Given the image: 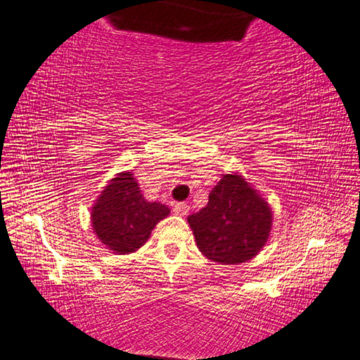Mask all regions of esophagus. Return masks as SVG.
Segmentation results:
<instances>
[{
    "label": "esophagus",
    "mask_w": 360,
    "mask_h": 360,
    "mask_svg": "<svg viewBox=\"0 0 360 360\" xmlns=\"http://www.w3.org/2000/svg\"><path fill=\"white\" fill-rule=\"evenodd\" d=\"M188 211H190V206L186 202H176L174 206V212L179 215H186Z\"/></svg>",
    "instance_id": "obj_1"
}]
</instances>
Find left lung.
<instances>
[{
  "instance_id": "left-lung-1",
  "label": "left lung",
  "mask_w": 360,
  "mask_h": 360,
  "mask_svg": "<svg viewBox=\"0 0 360 360\" xmlns=\"http://www.w3.org/2000/svg\"><path fill=\"white\" fill-rule=\"evenodd\" d=\"M198 250L212 262L236 265L262 251L272 231L269 202L240 172L224 174L206 207L188 215Z\"/></svg>"
}]
</instances>
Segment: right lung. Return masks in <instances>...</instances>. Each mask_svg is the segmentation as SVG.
<instances>
[{"label": "right lung", "mask_w": 360, "mask_h": 360, "mask_svg": "<svg viewBox=\"0 0 360 360\" xmlns=\"http://www.w3.org/2000/svg\"><path fill=\"white\" fill-rule=\"evenodd\" d=\"M170 214L169 206L148 201L131 170L108 181L91 207V229L98 240L115 254H130L149 240L158 222Z\"/></svg>", "instance_id": "1"}]
</instances>
